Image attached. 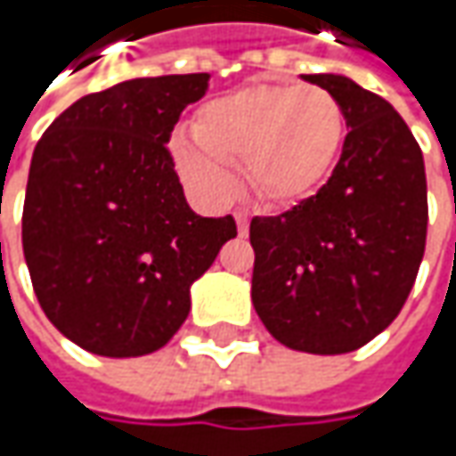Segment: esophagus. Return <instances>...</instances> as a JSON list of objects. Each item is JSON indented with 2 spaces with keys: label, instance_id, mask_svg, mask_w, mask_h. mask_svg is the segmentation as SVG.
<instances>
[{
  "label": "esophagus",
  "instance_id": "1",
  "mask_svg": "<svg viewBox=\"0 0 456 456\" xmlns=\"http://www.w3.org/2000/svg\"><path fill=\"white\" fill-rule=\"evenodd\" d=\"M248 223H251V216L238 210L236 213V225H238V236H246L248 233Z\"/></svg>",
  "mask_w": 456,
  "mask_h": 456
}]
</instances>
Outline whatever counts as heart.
Segmentation results:
<instances>
[{"instance_id":"heart-1","label":"heart","mask_w":456,"mask_h":456,"mask_svg":"<svg viewBox=\"0 0 456 456\" xmlns=\"http://www.w3.org/2000/svg\"><path fill=\"white\" fill-rule=\"evenodd\" d=\"M340 101L317 86L251 83L202 103L192 136L175 134L169 157L183 183L205 202L236 195L246 162L248 183L264 200L297 205L322 187L345 144Z\"/></svg>"}]
</instances>
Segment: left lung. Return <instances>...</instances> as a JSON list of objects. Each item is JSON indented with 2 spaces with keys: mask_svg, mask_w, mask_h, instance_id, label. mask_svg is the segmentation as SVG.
Returning <instances> with one entry per match:
<instances>
[{
  "mask_svg": "<svg viewBox=\"0 0 456 456\" xmlns=\"http://www.w3.org/2000/svg\"><path fill=\"white\" fill-rule=\"evenodd\" d=\"M302 78L340 101L350 132L317 195L251 220V299L281 345L342 355L380 335L411 291L427 246V172L386 98L335 73Z\"/></svg>",
  "mask_w": 456,
  "mask_h": 456,
  "instance_id": "1",
  "label": "left lung"
}]
</instances>
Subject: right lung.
<instances>
[{"label": "right lung", "mask_w": 456, "mask_h": 456, "mask_svg": "<svg viewBox=\"0 0 456 456\" xmlns=\"http://www.w3.org/2000/svg\"><path fill=\"white\" fill-rule=\"evenodd\" d=\"M210 73L132 78L78 98L37 142L22 248L47 320L103 358L165 347L236 220L202 218L167 151Z\"/></svg>", "instance_id": "1"}]
</instances>
